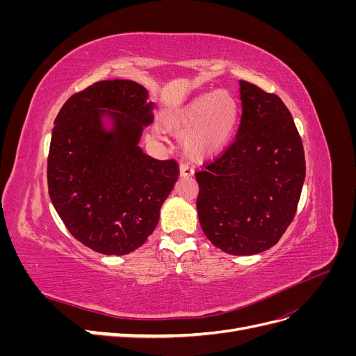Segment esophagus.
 Returning <instances> with one entry per match:
<instances>
[{"label":"esophagus","instance_id":"obj_1","mask_svg":"<svg viewBox=\"0 0 356 356\" xmlns=\"http://www.w3.org/2000/svg\"><path fill=\"white\" fill-rule=\"evenodd\" d=\"M193 172H195V169H193L188 163H181V166H179V175H181L182 178L191 177Z\"/></svg>","mask_w":356,"mask_h":356}]
</instances>
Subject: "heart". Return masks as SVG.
<instances>
[{
  "label": "heart",
  "instance_id": "heart-1",
  "mask_svg": "<svg viewBox=\"0 0 356 356\" xmlns=\"http://www.w3.org/2000/svg\"><path fill=\"white\" fill-rule=\"evenodd\" d=\"M238 118V102L227 92L197 96L184 108L172 115L168 127L174 132L192 129L184 141L187 152L196 157L211 156L229 141Z\"/></svg>",
  "mask_w": 356,
  "mask_h": 356
}]
</instances>
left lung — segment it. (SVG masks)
<instances>
[{
	"label": "left lung",
	"instance_id": "left-lung-1",
	"mask_svg": "<svg viewBox=\"0 0 356 356\" xmlns=\"http://www.w3.org/2000/svg\"><path fill=\"white\" fill-rule=\"evenodd\" d=\"M234 141L196 174L203 233L221 251L252 255L277 243L293 222L306 177L305 149L275 93L241 80Z\"/></svg>",
	"mask_w": 356,
	"mask_h": 356
}]
</instances>
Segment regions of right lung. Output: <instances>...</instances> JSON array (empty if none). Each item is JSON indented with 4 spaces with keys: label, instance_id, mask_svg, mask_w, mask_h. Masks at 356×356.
Instances as JSON below:
<instances>
[{
    "label": "right lung",
    "instance_id": "add662e5",
    "mask_svg": "<svg viewBox=\"0 0 356 356\" xmlns=\"http://www.w3.org/2000/svg\"><path fill=\"white\" fill-rule=\"evenodd\" d=\"M153 120L147 89L132 80L95 83L74 93L56 117L49 195L68 232L96 252L126 255L141 246L178 179L175 160H156L138 145Z\"/></svg>",
    "mask_w": 356,
    "mask_h": 356
}]
</instances>
